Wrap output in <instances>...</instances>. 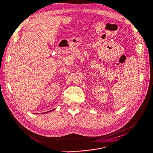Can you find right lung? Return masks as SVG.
<instances>
[{"label": "right lung", "instance_id": "1", "mask_svg": "<svg viewBox=\"0 0 153 153\" xmlns=\"http://www.w3.org/2000/svg\"><path fill=\"white\" fill-rule=\"evenodd\" d=\"M52 110H50V111H47V112H50V111H52ZM47 112H45V113H47ZM45 113V112H44Z\"/></svg>", "mask_w": 153, "mask_h": 153}]
</instances>
